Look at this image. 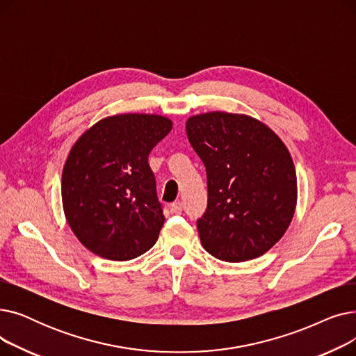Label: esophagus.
<instances>
[{"mask_svg": "<svg viewBox=\"0 0 356 356\" xmlns=\"http://www.w3.org/2000/svg\"><path fill=\"white\" fill-rule=\"evenodd\" d=\"M172 211L175 212V213H181V211H183V203L180 202V200H177V202H173L172 203Z\"/></svg>", "mask_w": 356, "mask_h": 356, "instance_id": "obj_1", "label": "esophagus"}]
</instances>
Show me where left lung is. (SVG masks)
Segmentation results:
<instances>
[{
	"label": "left lung",
	"instance_id": "left-lung-1",
	"mask_svg": "<svg viewBox=\"0 0 356 356\" xmlns=\"http://www.w3.org/2000/svg\"><path fill=\"white\" fill-rule=\"evenodd\" d=\"M207 168L208 208L197 219L203 248L241 263L266 254L286 234L297 203V177L286 144L261 121L207 112L186 121Z\"/></svg>",
	"mask_w": 356,
	"mask_h": 356
}]
</instances>
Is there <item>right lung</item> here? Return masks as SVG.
Segmentation results:
<instances>
[{"instance_id": "1", "label": "right lung", "mask_w": 356, "mask_h": 356, "mask_svg": "<svg viewBox=\"0 0 356 356\" xmlns=\"http://www.w3.org/2000/svg\"><path fill=\"white\" fill-rule=\"evenodd\" d=\"M156 114H120L73 144L62 173L66 220L93 254L128 261L152 248L164 223L148 154L172 131Z\"/></svg>"}]
</instances>
